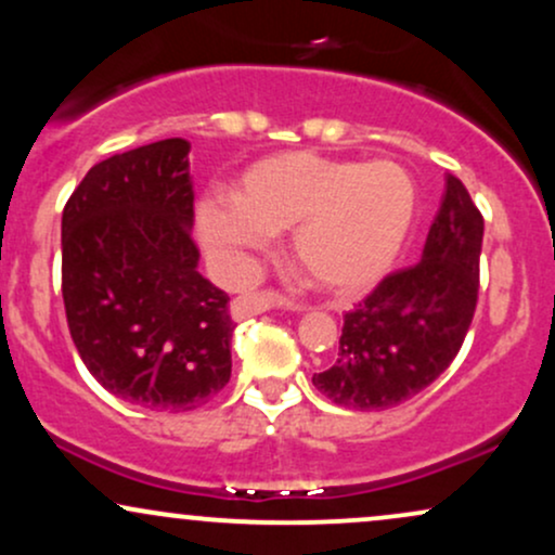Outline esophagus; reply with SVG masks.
Listing matches in <instances>:
<instances>
[{
    "label": "esophagus",
    "instance_id": "34e87169",
    "mask_svg": "<svg viewBox=\"0 0 555 555\" xmlns=\"http://www.w3.org/2000/svg\"><path fill=\"white\" fill-rule=\"evenodd\" d=\"M282 305H284V299L279 295H273V292H247V295H242L232 302V315L237 318V321H242V318L260 315L271 308H282ZM295 310H302V308L297 305Z\"/></svg>",
    "mask_w": 555,
    "mask_h": 555
}]
</instances>
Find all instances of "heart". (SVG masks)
I'll return each mask as SVG.
<instances>
[{"instance_id": "1", "label": "heart", "mask_w": 555, "mask_h": 555, "mask_svg": "<svg viewBox=\"0 0 555 555\" xmlns=\"http://www.w3.org/2000/svg\"><path fill=\"white\" fill-rule=\"evenodd\" d=\"M417 214V188L388 158L349 162L310 151L260 158L229 197L197 206V232L232 263L289 229L292 260L321 289L352 295L399 258Z\"/></svg>"}]
</instances>
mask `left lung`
I'll use <instances>...</instances> for the list:
<instances>
[{
    "mask_svg": "<svg viewBox=\"0 0 555 555\" xmlns=\"http://www.w3.org/2000/svg\"><path fill=\"white\" fill-rule=\"evenodd\" d=\"M482 214L446 175L423 260L388 273L344 315L339 360L313 386L349 410H388L428 388L460 354L480 289Z\"/></svg>",
    "mask_w": 555,
    "mask_h": 555,
    "instance_id": "1",
    "label": "left lung"
}]
</instances>
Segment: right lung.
Here are the masks:
<instances>
[{"label": "right lung", "instance_id": "add662e5", "mask_svg": "<svg viewBox=\"0 0 555 555\" xmlns=\"http://www.w3.org/2000/svg\"><path fill=\"white\" fill-rule=\"evenodd\" d=\"M190 143L167 138L88 169L62 211V299L80 360L114 397L206 404L232 375L229 297L197 273Z\"/></svg>", "mask_w": 555, "mask_h": 555}]
</instances>
